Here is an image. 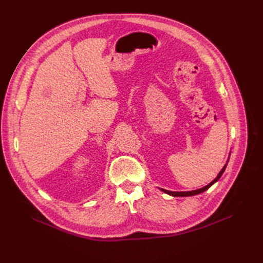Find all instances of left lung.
Masks as SVG:
<instances>
[{
	"label": "left lung",
	"mask_w": 263,
	"mask_h": 263,
	"mask_svg": "<svg viewBox=\"0 0 263 263\" xmlns=\"http://www.w3.org/2000/svg\"><path fill=\"white\" fill-rule=\"evenodd\" d=\"M226 166H227V164L223 166V168H222V169H221V171L218 173V176L216 177V179H215V180L212 181V182H211L210 184H208L206 186L202 187V189H199V190L192 191V192H170V191H166V190H161V191L164 192V193H167V194L171 195V196H174V197H189V196H195V195H198V194H201V193L205 192L206 190H209L212 185H213L215 182H217V181L219 180V178L221 177V174L223 173L224 169H226Z\"/></svg>",
	"instance_id": "obj_1"
}]
</instances>
